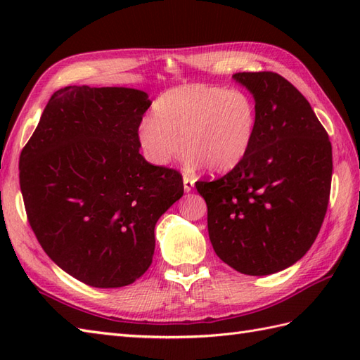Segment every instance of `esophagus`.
<instances>
[{"label": "esophagus", "mask_w": 360, "mask_h": 360, "mask_svg": "<svg viewBox=\"0 0 360 360\" xmlns=\"http://www.w3.org/2000/svg\"><path fill=\"white\" fill-rule=\"evenodd\" d=\"M182 182H184V192L186 193H188V192H192L193 190V187H195V181L190 178V176H184V178H182Z\"/></svg>", "instance_id": "obj_1"}]
</instances>
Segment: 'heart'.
<instances>
[{
	"label": "heart",
	"mask_w": 360,
	"mask_h": 360,
	"mask_svg": "<svg viewBox=\"0 0 360 360\" xmlns=\"http://www.w3.org/2000/svg\"><path fill=\"white\" fill-rule=\"evenodd\" d=\"M255 128L257 108L246 93L196 83L156 98L150 120L137 129V143L155 165L174 162L186 148L190 165L227 173L248 156Z\"/></svg>",
	"instance_id": "obj_1"
}]
</instances>
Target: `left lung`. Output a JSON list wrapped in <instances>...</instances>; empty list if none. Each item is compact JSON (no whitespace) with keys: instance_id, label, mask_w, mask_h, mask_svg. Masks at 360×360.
Returning <instances> with one entry per match:
<instances>
[{"instance_id":"8db88e82","label":"left lung","mask_w":360,"mask_h":360,"mask_svg":"<svg viewBox=\"0 0 360 360\" xmlns=\"http://www.w3.org/2000/svg\"><path fill=\"white\" fill-rule=\"evenodd\" d=\"M232 79L254 96L257 128L243 162L198 181L215 254L235 271L271 275L297 263L322 227L333 151L325 128L292 83L275 72Z\"/></svg>"}]
</instances>
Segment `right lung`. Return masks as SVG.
Returning a JSON list of instances; mask_svg holds the SVG:
<instances>
[{
  "instance_id": "obj_1",
  "label": "right lung",
  "mask_w": 360,
  "mask_h": 360,
  "mask_svg": "<svg viewBox=\"0 0 360 360\" xmlns=\"http://www.w3.org/2000/svg\"><path fill=\"white\" fill-rule=\"evenodd\" d=\"M150 105L134 88H62L21 151L20 187L38 243L93 288L142 277L158 219L184 195L178 172L139 153L137 129Z\"/></svg>"
}]
</instances>
